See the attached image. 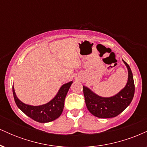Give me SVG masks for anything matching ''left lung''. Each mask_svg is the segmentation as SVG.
<instances>
[{"instance_id":"8db88e82","label":"left lung","mask_w":147,"mask_h":147,"mask_svg":"<svg viewBox=\"0 0 147 147\" xmlns=\"http://www.w3.org/2000/svg\"><path fill=\"white\" fill-rule=\"evenodd\" d=\"M124 61L127 67L128 82L125 87L115 95L111 97H102L96 95L88 88L83 86L84 95L88 110L91 114L99 118H111L117 116L131 104L135 92L133 73L129 65Z\"/></svg>"}]
</instances>
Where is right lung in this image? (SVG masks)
Wrapping results in <instances>:
<instances>
[{"label": "right lung", "instance_id": "add662e5", "mask_svg": "<svg viewBox=\"0 0 147 147\" xmlns=\"http://www.w3.org/2000/svg\"><path fill=\"white\" fill-rule=\"evenodd\" d=\"M72 82L63 84L60 88L57 95L51 101L41 106H30L22 102L16 97L14 86L12 87L13 95L16 104L28 117L38 122L46 123L55 120L61 115L63 110L65 96Z\"/></svg>", "mask_w": 147, "mask_h": 147}]
</instances>
